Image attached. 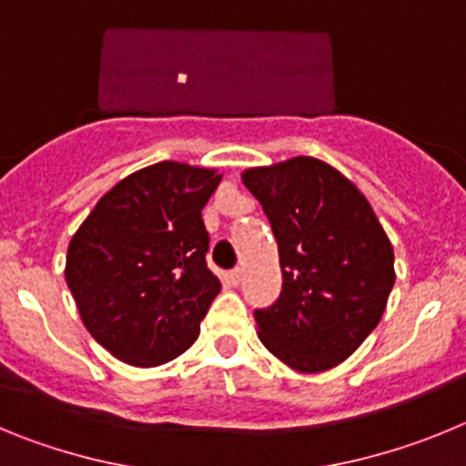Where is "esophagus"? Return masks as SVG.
Wrapping results in <instances>:
<instances>
[{
  "mask_svg": "<svg viewBox=\"0 0 466 466\" xmlns=\"http://www.w3.org/2000/svg\"><path fill=\"white\" fill-rule=\"evenodd\" d=\"M242 275H245V273H242V268L230 270V273H228V279H230V284H236V287H238V284L242 282Z\"/></svg>",
  "mask_w": 466,
  "mask_h": 466,
  "instance_id": "esophagus-1",
  "label": "esophagus"
}]
</instances>
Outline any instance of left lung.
Returning <instances> with one entry per match:
<instances>
[{"instance_id":"8db88e82","label":"left lung","mask_w":466,"mask_h":466,"mask_svg":"<svg viewBox=\"0 0 466 466\" xmlns=\"http://www.w3.org/2000/svg\"><path fill=\"white\" fill-rule=\"evenodd\" d=\"M278 240L282 294L257 310L268 352L300 373L329 371L378 327L394 287L392 242L364 193L324 160L296 156L249 167Z\"/></svg>"}]
</instances>
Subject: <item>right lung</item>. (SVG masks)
I'll return each mask as SVG.
<instances>
[{
	"label": "right lung",
	"instance_id": "1",
	"mask_svg": "<svg viewBox=\"0 0 466 466\" xmlns=\"http://www.w3.org/2000/svg\"><path fill=\"white\" fill-rule=\"evenodd\" d=\"M214 167L163 160L97 200L67 247L65 279L81 322L106 352L139 369L187 352L219 278L208 268L205 203Z\"/></svg>",
	"mask_w": 466,
	"mask_h": 466
}]
</instances>
